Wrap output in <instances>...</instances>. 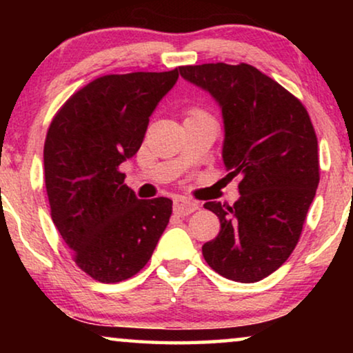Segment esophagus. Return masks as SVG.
I'll return each mask as SVG.
<instances>
[{
	"label": "esophagus",
	"mask_w": 353,
	"mask_h": 353,
	"mask_svg": "<svg viewBox=\"0 0 353 353\" xmlns=\"http://www.w3.org/2000/svg\"><path fill=\"white\" fill-rule=\"evenodd\" d=\"M197 209H199V204L191 199H186V197H178V199L173 202V212H175L178 216L190 215Z\"/></svg>",
	"instance_id": "obj_1"
}]
</instances>
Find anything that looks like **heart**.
Returning a JSON list of instances; mask_svg holds the SVG:
<instances>
[{
  "instance_id": "1",
  "label": "heart",
  "mask_w": 353,
  "mask_h": 353,
  "mask_svg": "<svg viewBox=\"0 0 353 353\" xmlns=\"http://www.w3.org/2000/svg\"><path fill=\"white\" fill-rule=\"evenodd\" d=\"M205 112L204 110H201V109H191L190 112H188V117H197V115H204Z\"/></svg>"
}]
</instances>
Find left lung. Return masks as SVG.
<instances>
[{
    "instance_id": "left-lung-1",
    "label": "left lung",
    "mask_w": 353,
    "mask_h": 353,
    "mask_svg": "<svg viewBox=\"0 0 353 353\" xmlns=\"http://www.w3.org/2000/svg\"><path fill=\"white\" fill-rule=\"evenodd\" d=\"M180 74L220 104L225 167L230 176L241 175L233 205L204 204L219 216L220 233L202 245V255L221 276L260 281L292 254L320 183L310 115L278 81L244 62L183 65Z\"/></svg>"
}]
</instances>
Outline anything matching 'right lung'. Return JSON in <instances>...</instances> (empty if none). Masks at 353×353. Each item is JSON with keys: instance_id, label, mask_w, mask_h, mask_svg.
Masks as SVG:
<instances>
[{"instance_id": "1", "label": "right lung", "mask_w": 353, "mask_h": 353, "mask_svg": "<svg viewBox=\"0 0 353 353\" xmlns=\"http://www.w3.org/2000/svg\"><path fill=\"white\" fill-rule=\"evenodd\" d=\"M176 80L178 69L103 75L72 94L48 128L51 219L77 267L96 281L134 276L170 220L172 201L138 199L119 165L141 148L152 110Z\"/></svg>"}]
</instances>
